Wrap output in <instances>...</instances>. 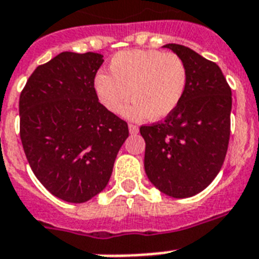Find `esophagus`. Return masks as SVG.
<instances>
[{
	"instance_id": "esophagus-1",
	"label": "esophagus",
	"mask_w": 259,
	"mask_h": 259,
	"mask_svg": "<svg viewBox=\"0 0 259 259\" xmlns=\"http://www.w3.org/2000/svg\"><path fill=\"white\" fill-rule=\"evenodd\" d=\"M129 132L132 134H137L138 133V126L134 125V123H129Z\"/></svg>"
}]
</instances>
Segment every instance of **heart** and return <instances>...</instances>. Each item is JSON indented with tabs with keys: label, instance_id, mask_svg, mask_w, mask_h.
Returning a JSON list of instances; mask_svg holds the SVG:
<instances>
[{
	"label": "heart",
	"instance_id": "b5f03b06",
	"mask_svg": "<svg viewBox=\"0 0 259 259\" xmlns=\"http://www.w3.org/2000/svg\"><path fill=\"white\" fill-rule=\"evenodd\" d=\"M110 75L95 76L97 99L110 113H119L134 100L125 116L132 119H162L170 116L186 92L187 66L174 52L132 50L118 52L109 63Z\"/></svg>",
	"mask_w": 259,
	"mask_h": 259
}]
</instances>
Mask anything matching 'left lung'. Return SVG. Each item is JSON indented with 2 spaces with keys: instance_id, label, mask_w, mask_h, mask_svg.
<instances>
[{
  "instance_id": "obj_1",
  "label": "left lung",
  "mask_w": 259,
  "mask_h": 259,
  "mask_svg": "<svg viewBox=\"0 0 259 259\" xmlns=\"http://www.w3.org/2000/svg\"><path fill=\"white\" fill-rule=\"evenodd\" d=\"M188 72L184 96L163 121L140 127L145 171L168 196L184 199L207 188L221 170L230 137L232 91L220 67L186 46L168 43Z\"/></svg>"
}]
</instances>
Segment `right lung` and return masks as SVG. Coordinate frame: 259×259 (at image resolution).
I'll return each mask as SVG.
<instances>
[{"label":"right lung","instance_id":"1","mask_svg":"<svg viewBox=\"0 0 259 259\" xmlns=\"http://www.w3.org/2000/svg\"><path fill=\"white\" fill-rule=\"evenodd\" d=\"M103 62L96 52H62L36 67L19 96L27 162L46 190L68 203L88 201L105 188L129 137L126 121L95 92Z\"/></svg>","mask_w":259,"mask_h":259}]
</instances>
